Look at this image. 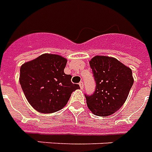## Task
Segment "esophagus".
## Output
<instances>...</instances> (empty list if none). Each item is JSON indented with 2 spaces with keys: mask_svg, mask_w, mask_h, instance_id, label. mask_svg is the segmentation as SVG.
Masks as SVG:
<instances>
[{
  "mask_svg": "<svg viewBox=\"0 0 152 152\" xmlns=\"http://www.w3.org/2000/svg\"><path fill=\"white\" fill-rule=\"evenodd\" d=\"M79 86H80L81 89L83 88V82H80V83H79Z\"/></svg>",
  "mask_w": 152,
  "mask_h": 152,
  "instance_id": "obj_1",
  "label": "esophagus"
}]
</instances>
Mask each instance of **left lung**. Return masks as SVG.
Here are the masks:
<instances>
[{
  "mask_svg": "<svg viewBox=\"0 0 152 152\" xmlns=\"http://www.w3.org/2000/svg\"><path fill=\"white\" fill-rule=\"evenodd\" d=\"M90 66L96 86L92 94H85L87 107L98 116L112 115L127 99L134 83L132 69L107 56L94 57Z\"/></svg>",
  "mask_w": 152,
  "mask_h": 152,
  "instance_id": "obj_1",
  "label": "left lung"
}]
</instances>
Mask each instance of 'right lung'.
<instances>
[{
  "mask_svg": "<svg viewBox=\"0 0 152 152\" xmlns=\"http://www.w3.org/2000/svg\"><path fill=\"white\" fill-rule=\"evenodd\" d=\"M66 62L61 56L45 53L20 66L21 88L38 112L58 111L66 105L73 91L80 88L72 83L71 75L64 73Z\"/></svg>",
  "mask_w": 152,
  "mask_h": 152,
  "instance_id": "obj_1",
  "label": "right lung"
}]
</instances>
